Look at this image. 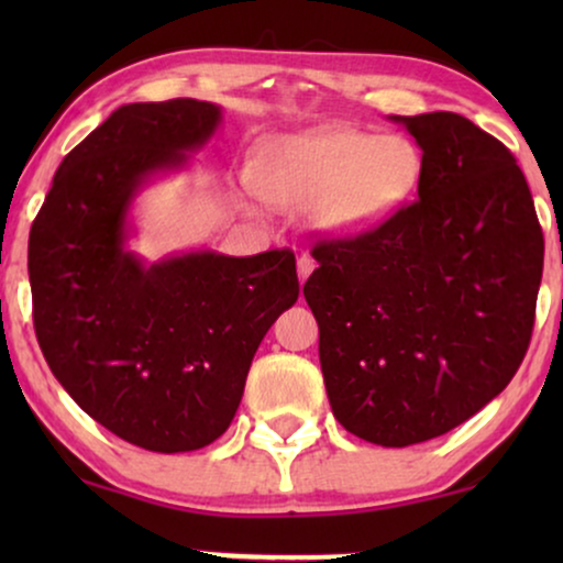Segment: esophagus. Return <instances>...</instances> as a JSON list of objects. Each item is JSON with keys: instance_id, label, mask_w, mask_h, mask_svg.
Here are the masks:
<instances>
[{"instance_id": "obj_1", "label": "esophagus", "mask_w": 563, "mask_h": 563, "mask_svg": "<svg viewBox=\"0 0 563 563\" xmlns=\"http://www.w3.org/2000/svg\"><path fill=\"white\" fill-rule=\"evenodd\" d=\"M312 268H314V261L310 258V256H299L297 258V274H299V282H307V276L312 274Z\"/></svg>"}]
</instances>
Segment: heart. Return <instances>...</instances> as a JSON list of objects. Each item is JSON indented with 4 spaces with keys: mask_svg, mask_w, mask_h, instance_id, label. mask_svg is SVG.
Here are the masks:
<instances>
[{
    "mask_svg": "<svg viewBox=\"0 0 563 563\" xmlns=\"http://www.w3.org/2000/svg\"><path fill=\"white\" fill-rule=\"evenodd\" d=\"M420 176L422 153L410 137L320 125L261 145L243 191L284 210L305 207L314 233L349 238L402 210Z\"/></svg>",
    "mask_w": 563,
    "mask_h": 563,
    "instance_id": "1",
    "label": "heart"
}]
</instances>
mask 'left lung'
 <instances>
[{"mask_svg": "<svg viewBox=\"0 0 563 563\" xmlns=\"http://www.w3.org/2000/svg\"><path fill=\"white\" fill-rule=\"evenodd\" d=\"M389 120L422 151L418 199L376 230L314 245L302 291L335 420L405 449L510 384L533 333L543 233L497 137L456 112Z\"/></svg>", "mask_w": 563, "mask_h": 563, "instance_id": "left-lung-1", "label": "left lung"}]
</instances>
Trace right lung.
<instances>
[{
	"label": "right lung",
	"mask_w": 563,
	"mask_h": 563,
	"mask_svg": "<svg viewBox=\"0 0 563 563\" xmlns=\"http://www.w3.org/2000/svg\"><path fill=\"white\" fill-rule=\"evenodd\" d=\"M222 110L122 104L60 161L30 230L37 343L74 402L122 441L184 453L225 433L253 353L299 297L295 253L197 249L148 264L128 249L133 205L189 168Z\"/></svg>",
	"instance_id": "right-lung-1"
}]
</instances>
